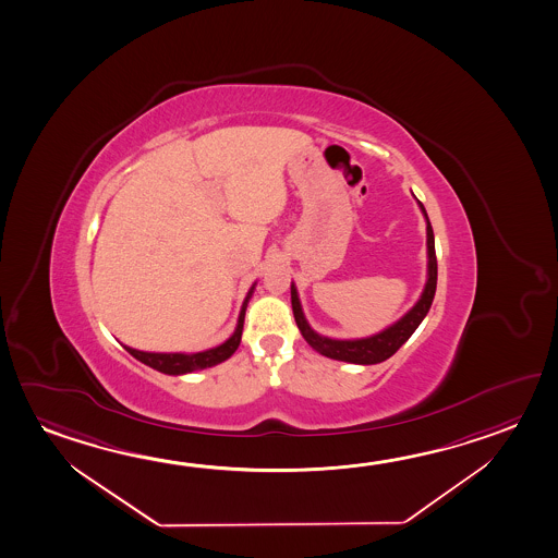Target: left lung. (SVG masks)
<instances>
[{"instance_id":"obj_1","label":"left lung","mask_w":558,"mask_h":558,"mask_svg":"<svg viewBox=\"0 0 558 558\" xmlns=\"http://www.w3.org/2000/svg\"><path fill=\"white\" fill-rule=\"evenodd\" d=\"M417 207H420L425 218L427 277H425L424 291L420 294L416 304L402 318H398L395 324L387 326L385 330L377 331V333L367 336V338L338 340V338L322 336V333L312 328L308 320H306V316H304L299 291H296L294 283H291V304H293L294 322H296L299 330H301L304 340L311 345L312 350L318 351L320 355L330 357V360L345 361V363H355V365H375V363H383L388 357H392L410 340V336L416 331L417 326L424 320L425 314L432 308L435 287H437L434 228H432V222L427 218L424 205L420 201H417Z\"/></svg>"}]
</instances>
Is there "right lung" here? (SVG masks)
I'll list each match as a JSON object with an SVG mask.
<instances>
[{
  "label": "right lung",
  "mask_w": 558,
  "mask_h": 558,
  "mask_svg": "<svg viewBox=\"0 0 558 558\" xmlns=\"http://www.w3.org/2000/svg\"><path fill=\"white\" fill-rule=\"evenodd\" d=\"M255 284L250 287L246 299L240 308V316H238L236 330L228 338L225 343H220L217 348L210 350L198 351V353H154V351L133 350L129 345H124V350L133 355L134 360L141 361L148 367L160 371L163 375H185V373H195V371H203V368L215 367L222 361L230 360L232 353L238 350L240 340H242V330H244V318H246V308L252 294L255 291Z\"/></svg>",
  "instance_id": "right-lung-1"
}]
</instances>
